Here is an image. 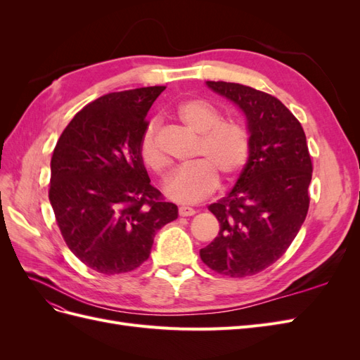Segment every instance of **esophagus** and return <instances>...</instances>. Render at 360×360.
<instances>
[{
    "label": "esophagus",
    "mask_w": 360,
    "mask_h": 360,
    "mask_svg": "<svg viewBox=\"0 0 360 360\" xmlns=\"http://www.w3.org/2000/svg\"><path fill=\"white\" fill-rule=\"evenodd\" d=\"M195 213V209H192V207H186V205H183V207H179V214L180 216H183V217H186V216H193Z\"/></svg>",
    "instance_id": "1"
}]
</instances>
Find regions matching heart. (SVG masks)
<instances>
[{"mask_svg":"<svg viewBox=\"0 0 360 360\" xmlns=\"http://www.w3.org/2000/svg\"><path fill=\"white\" fill-rule=\"evenodd\" d=\"M177 117L192 134L200 135L192 165L176 171L165 181L163 192L179 204H195L212 195L219 175L225 183L233 181L245 168L250 153L248 130L236 122H222L214 105L202 99L183 102ZM139 155L146 165L156 172L167 168V156L159 146L158 124L150 123L139 143Z\"/></svg>","mask_w":360,"mask_h":360,"instance_id":"obj_1","label":"heart"}]
</instances>
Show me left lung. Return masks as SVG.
<instances>
[{"mask_svg":"<svg viewBox=\"0 0 360 360\" xmlns=\"http://www.w3.org/2000/svg\"><path fill=\"white\" fill-rule=\"evenodd\" d=\"M205 84L245 114L250 153L231 192L209 205L221 228L200 257L221 275L252 276L285 254L308 214L312 162L307 136L276 97L242 84Z\"/></svg>","mask_w":360,"mask_h":360,"instance_id":"obj_1","label":"left lung"}]
</instances>
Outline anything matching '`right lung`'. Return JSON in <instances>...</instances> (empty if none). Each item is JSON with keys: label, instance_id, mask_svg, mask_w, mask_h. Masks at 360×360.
Wrapping results in <instances>:
<instances>
[{"label": "right lung", "instance_id": "right-lung-1", "mask_svg": "<svg viewBox=\"0 0 360 360\" xmlns=\"http://www.w3.org/2000/svg\"><path fill=\"white\" fill-rule=\"evenodd\" d=\"M165 86L105 94L63 130L51 159L49 201L64 242L103 275L132 271L150 257L158 230L177 219L150 184L139 143L146 115Z\"/></svg>", "mask_w": 360, "mask_h": 360}]
</instances>
